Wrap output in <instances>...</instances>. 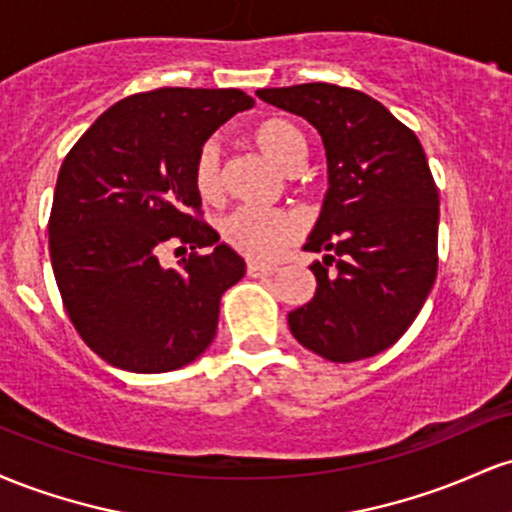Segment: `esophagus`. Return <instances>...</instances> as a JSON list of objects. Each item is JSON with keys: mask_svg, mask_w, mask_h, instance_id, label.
Returning a JSON list of instances; mask_svg holds the SVG:
<instances>
[{"mask_svg": "<svg viewBox=\"0 0 512 512\" xmlns=\"http://www.w3.org/2000/svg\"><path fill=\"white\" fill-rule=\"evenodd\" d=\"M274 272H276V269L269 267V264L248 262V276H252V279H262V276H272Z\"/></svg>", "mask_w": 512, "mask_h": 512, "instance_id": "obj_1", "label": "esophagus"}]
</instances>
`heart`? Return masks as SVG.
Here are the masks:
<instances>
[{
	"label": "heart",
	"mask_w": 512,
	"mask_h": 512,
	"mask_svg": "<svg viewBox=\"0 0 512 512\" xmlns=\"http://www.w3.org/2000/svg\"><path fill=\"white\" fill-rule=\"evenodd\" d=\"M252 142L276 168L284 173H296L308 161V139L296 122L286 117H269L252 129ZM192 182L202 199H216L223 187L221 149L216 142L202 144L197 151ZM301 233L296 216L289 211H257L236 209L221 221V236L240 255L257 262H269L279 257Z\"/></svg>",
	"instance_id": "b5f03b06"
}]
</instances>
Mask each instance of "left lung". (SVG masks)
<instances>
[{
    "instance_id": "left-lung-1",
    "label": "left lung",
    "mask_w": 512,
    "mask_h": 512,
    "mask_svg": "<svg viewBox=\"0 0 512 512\" xmlns=\"http://www.w3.org/2000/svg\"><path fill=\"white\" fill-rule=\"evenodd\" d=\"M257 96L308 120L327 154L330 187L303 245L325 257L310 264L317 289L289 313L291 334L334 363L380 354L409 330L438 272V187L424 146L354 88L301 84Z\"/></svg>"
}]
</instances>
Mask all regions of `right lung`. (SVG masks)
Instances as JSON below:
<instances>
[{
  "instance_id": "1",
  "label": "right lung",
  "mask_w": 512,
  "mask_h": 512,
  "mask_svg": "<svg viewBox=\"0 0 512 512\" xmlns=\"http://www.w3.org/2000/svg\"><path fill=\"white\" fill-rule=\"evenodd\" d=\"M252 105L238 88L137 93L105 110L64 158L48 223L52 272L79 337L110 366L168 373L214 342L221 296L245 262L199 221L192 168L211 134ZM166 242L190 244L193 255L163 268Z\"/></svg>"
}]
</instances>
